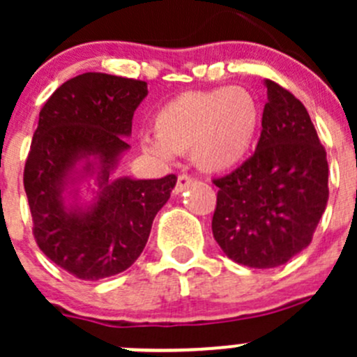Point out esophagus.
I'll list each match as a JSON object with an SVG mask.
<instances>
[{
    "instance_id": "obj_1",
    "label": "esophagus",
    "mask_w": 357,
    "mask_h": 357,
    "mask_svg": "<svg viewBox=\"0 0 357 357\" xmlns=\"http://www.w3.org/2000/svg\"><path fill=\"white\" fill-rule=\"evenodd\" d=\"M192 183H193V179L190 178L188 174H179L178 176V183H176V186H174V193H176V195H179V193L185 192V190L188 188V186L192 185Z\"/></svg>"
}]
</instances>
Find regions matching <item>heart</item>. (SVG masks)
Segmentation results:
<instances>
[{"label":"heart","mask_w":357,"mask_h":357,"mask_svg":"<svg viewBox=\"0 0 357 357\" xmlns=\"http://www.w3.org/2000/svg\"><path fill=\"white\" fill-rule=\"evenodd\" d=\"M261 126V107L245 88L186 91L169 100L153 117V135L142 136V149L162 164L190 150L193 164L221 174L242 164Z\"/></svg>","instance_id":"obj_1"}]
</instances>
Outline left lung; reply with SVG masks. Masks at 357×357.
Instances as JSON below:
<instances>
[{
  "label": "left lung",
  "mask_w": 357,
  "mask_h": 357,
  "mask_svg": "<svg viewBox=\"0 0 357 357\" xmlns=\"http://www.w3.org/2000/svg\"><path fill=\"white\" fill-rule=\"evenodd\" d=\"M268 103L254 155L214 179L215 242L255 269L289 262L311 243L328 202V162L305 107L264 79Z\"/></svg>",
  "instance_id": "obj_1"
}]
</instances>
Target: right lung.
I'll return each mask as SVG.
<instances>
[{
  "label": "right lung",
  "mask_w": 357,
  "mask_h": 357,
  "mask_svg": "<svg viewBox=\"0 0 357 357\" xmlns=\"http://www.w3.org/2000/svg\"><path fill=\"white\" fill-rule=\"evenodd\" d=\"M146 95L145 81L86 72L63 82L39 112L24 169L32 231L46 257L75 278L126 271L178 181L174 174L115 176Z\"/></svg>",
  "instance_id": "add662e5"
}]
</instances>
